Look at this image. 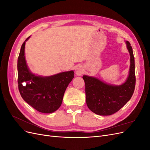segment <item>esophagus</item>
I'll use <instances>...</instances> for the list:
<instances>
[{
	"mask_svg": "<svg viewBox=\"0 0 150 150\" xmlns=\"http://www.w3.org/2000/svg\"><path fill=\"white\" fill-rule=\"evenodd\" d=\"M83 71H84V70L83 69V68L81 67H80V66L77 67L76 69V71H75L76 74L78 75V76L82 75L83 73Z\"/></svg>",
	"mask_w": 150,
	"mask_h": 150,
	"instance_id": "34e87169",
	"label": "esophagus"
}]
</instances>
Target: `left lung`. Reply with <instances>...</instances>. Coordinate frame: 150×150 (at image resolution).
<instances>
[{
  "label": "left lung",
  "mask_w": 150,
  "mask_h": 150,
  "mask_svg": "<svg viewBox=\"0 0 150 150\" xmlns=\"http://www.w3.org/2000/svg\"><path fill=\"white\" fill-rule=\"evenodd\" d=\"M126 46L130 54V69L126 82L112 86L93 77L83 76L85 83L86 101L89 110L95 114L109 116L118 111L132 97L136 84L134 57L128 41Z\"/></svg>",
  "instance_id": "obj_1"
}]
</instances>
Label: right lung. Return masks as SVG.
<instances>
[{"mask_svg":"<svg viewBox=\"0 0 150 150\" xmlns=\"http://www.w3.org/2000/svg\"><path fill=\"white\" fill-rule=\"evenodd\" d=\"M22 44L17 60L18 88L22 98L30 106L42 113L56 111L61 105L67 87L74 78L73 71L63 72L48 77L31 73L27 66Z\"/></svg>","mask_w":150,"mask_h":150,"instance_id":"obj_1","label":"right lung"}]
</instances>
